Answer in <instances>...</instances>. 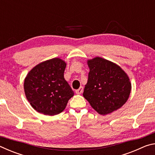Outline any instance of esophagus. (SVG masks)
Instances as JSON below:
<instances>
[{
  "mask_svg": "<svg viewBox=\"0 0 155 155\" xmlns=\"http://www.w3.org/2000/svg\"><path fill=\"white\" fill-rule=\"evenodd\" d=\"M83 86H81L79 89H78V90L75 91V92L77 94H81L83 93Z\"/></svg>",
  "mask_w": 155,
  "mask_h": 155,
  "instance_id": "esophagus-1",
  "label": "esophagus"
}]
</instances>
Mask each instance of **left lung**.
<instances>
[{
  "instance_id": "obj_1",
  "label": "left lung",
  "mask_w": 155,
  "mask_h": 155,
  "mask_svg": "<svg viewBox=\"0 0 155 155\" xmlns=\"http://www.w3.org/2000/svg\"><path fill=\"white\" fill-rule=\"evenodd\" d=\"M90 68L83 95L101 115L114 112L124 105L130 96L131 83L121 67L100 57L87 60Z\"/></svg>"
}]
</instances>
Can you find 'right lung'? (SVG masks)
Segmentation results:
<instances>
[{
	"label": "right lung",
	"mask_w": 155,
	"mask_h": 155,
	"mask_svg": "<svg viewBox=\"0 0 155 155\" xmlns=\"http://www.w3.org/2000/svg\"><path fill=\"white\" fill-rule=\"evenodd\" d=\"M66 63L53 58L35 65L25 78L26 98L31 107L46 115H54L65 109L74 91L64 78Z\"/></svg>",
	"instance_id": "1"
}]
</instances>
